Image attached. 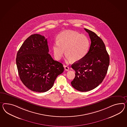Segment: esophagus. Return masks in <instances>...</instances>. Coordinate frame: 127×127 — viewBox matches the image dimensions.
Returning <instances> with one entry per match:
<instances>
[{
	"mask_svg": "<svg viewBox=\"0 0 127 127\" xmlns=\"http://www.w3.org/2000/svg\"><path fill=\"white\" fill-rule=\"evenodd\" d=\"M64 69H65L66 71H68V70H69V67H68V66L64 65Z\"/></svg>",
	"mask_w": 127,
	"mask_h": 127,
	"instance_id": "esophagus-1",
	"label": "esophagus"
}]
</instances>
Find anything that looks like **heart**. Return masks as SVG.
<instances>
[{"label": "heart", "mask_w": 127, "mask_h": 127, "mask_svg": "<svg viewBox=\"0 0 127 127\" xmlns=\"http://www.w3.org/2000/svg\"><path fill=\"white\" fill-rule=\"evenodd\" d=\"M90 42L88 37L80 33L65 31L59 34L58 42L53 46L54 55L57 60L66 53L68 61L77 62L83 59L88 53Z\"/></svg>", "instance_id": "b5f03b06"}]
</instances>
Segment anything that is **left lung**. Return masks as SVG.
Segmentation results:
<instances>
[{"instance_id":"obj_1","label":"left lung","mask_w":127,"mask_h":127,"mask_svg":"<svg viewBox=\"0 0 127 127\" xmlns=\"http://www.w3.org/2000/svg\"><path fill=\"white\" fill-rule=\"evenodd\" d=\"M91 44L86 55L71 65L75 72L72 86L78 91L87 92L97 87L104 79L110 64V58L102 39L95 33L84 29Z\"/></svg>"}]
</instances>
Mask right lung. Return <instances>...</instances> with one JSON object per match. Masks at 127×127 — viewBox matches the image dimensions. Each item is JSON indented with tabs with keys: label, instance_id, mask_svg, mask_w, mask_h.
I'll list each match as a JSON object with an SVG mask.
<instances>
[{
	"label": "right lung",
	"instance_id": "obj_1",
	"mask_svg": "<svg viewBox=\"0 0 127 127\" xmlns=\"http://www.w3.org/2000/svg\"><path fill=\"white\" fill-rule=\"evenodd\" d=\"M47 39L34 34L23 42L16 55L20 78L31 91L42 93L52 88L57 77L64 70L61 63L48 53Z\"/></svg>",
	"mask_w": 127,
	"mask_h": 127
}]
</instances>
